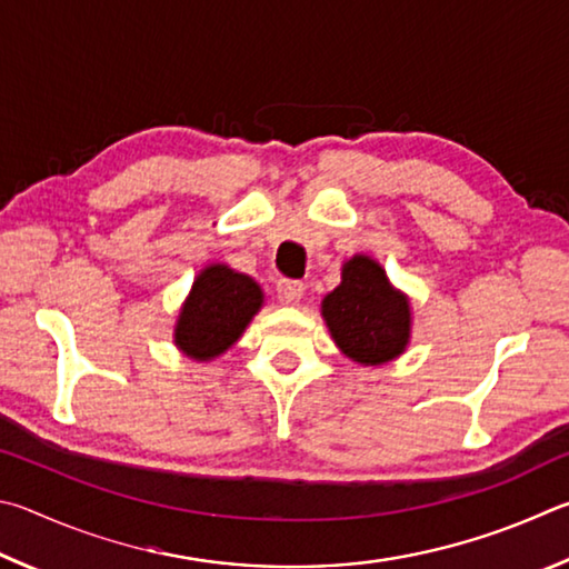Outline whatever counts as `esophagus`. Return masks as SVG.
<instances>
[{"mask_svg": "<svg viewBox=\"0 0 569 569\" xmlns=\"http://www.w3.org/2000/svg\"><path fill=\"white\" fill-rule=\"evenodd\" d=\"M302 295H305V284L297 282V279H279V282H277L279 302L287 305V307L300 305Z\"/></svg>", "mask_w": 569, "mask_h": 569, "instance_id": "1", "label": "esophagus"}]
</instances>
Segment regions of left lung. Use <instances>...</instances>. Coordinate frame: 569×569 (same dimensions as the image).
Wrapping results in <instances>:
<instances>
[{
  "label": "left lung",
  "mask_w": 569,
  "mask_h": 569,
  "mask_svg": "<svg viewBox=\"0 0 569 569\" xmlns=\"http://www.w3.org/2000/svg\"><path fill=\"white\" fill-rule=\"evenodd\" d=\"M335 345L360 365H385L410 342V300L397 292L380 262L355 254L342 267L340 287L322 300Z\"/></svg>",
  "instance_id": "obj_1"
}]
</instances>
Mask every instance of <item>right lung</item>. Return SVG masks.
Instances as JSON below:
<instances>
[{"instance_id": "add662e5", "label": "right lung", "mask_w": 569, "mask_h": 569, "mask_svg": "<svg viewBox=\"0 0 569 569\" xmlns=\"http://www.w3.org/2000/svg\"><path fill=\"white\" fill-rule=\"evenodd\" d=\"M262 302L264 295L252 277L227 264H209L179 310L174 345L192 360H214L242 337Z\"/></svg>"}]
</instances>
